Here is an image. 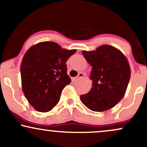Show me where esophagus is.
I'll use <instances>...</instances> for the list:
<instances>
[{
	"label": "esophagus",
	"instance_id": "esophagus-1",
	"mask_svg": "<svg viewBox=\"0 0 147 147\" xmlns=\"http://www.w3.org/2000/svg\"><path fill=\"white\" fill-rule=\"evenodd\" d=\"M84 76V74L82 73V72H80V73H79V75H77L76 77H72V82H76V81L78 80L79 79L82 78V77H83Z\"/></svg>",
	"mask_w": 147,
	"mask_h": 147
}]
</instances>
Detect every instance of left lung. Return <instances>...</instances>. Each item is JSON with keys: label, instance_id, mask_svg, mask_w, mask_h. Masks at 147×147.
<instances>
[{"label": "left lung", "instance_id": "left-lung-1", "mask_svg": "<svg viewBox=\"0 0 147 147\" xmlns=\"http://www.w3.org/2000/svg\"><path fill=\"white\" fill-rule=\"evenodd\" d=\"M92 66L89 78L92 88L80 96L82 102L91 111L103 112L113 108L126 93L131 77L128 59L119 49L102 45L92 51H82Z\"/></svg>", "mask_w": 147, "mask_h": 147}]
</instances>
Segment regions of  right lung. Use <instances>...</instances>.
Segmentation results:
<instances>
[{"label":"right lung","mask_w":147,"mask_h":147,"mask_svg":"<svg viewBox=\"0 0 147 147\" xmlns=\"http://www.w3.org/2000/svg\"><path fill=\"white\" fill-rule=\"evenodd\" d=\"M76 51L43 41L25 52L21 64L22 90L35 110L48 112L59 102L62 90L71 82L65 63Z\"/></svg>","instance_id":"obj_1"}]
</instances>
